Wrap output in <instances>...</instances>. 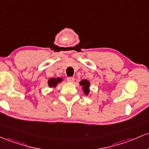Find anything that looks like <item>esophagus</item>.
Returning a JSON list of instances; mask_svg holds the SVG:
<instances>
[{
    "instance_id": "obj_1",
    "label": "esophagus",
    "mask_w": 149,
    "mask_h": 149,
    "mask_svg": "<svg viewBox=\"0 0 149 149\" xmlns=\"http://www.w3.org/2000/svg\"><path fill=\"white\" fill-rule=\"evenodd\" d=\"M67 80H68V82H73L74 81V78L73 77H70L67 78Z\"/></svg>"
}]
</instances>
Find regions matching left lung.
Listing matches in <instances>:
<instances>
[{"instance_id":"obj_1","label":"left lung","mask_w":149,"mask_h":149,"mask_svg":"<svg viewBox=\"0 0 149 149\" xmlns=\"http://www.w3.org/2000/svg\"><path fill=\"white\" fill-rule=\"evenodd\" d=\"M79 84L81 86H82V88L84 89V93L86 95H88V93H89V89H88V88H89V85H90L89 81H88V80H81Z\"/></svg>"}]
</instances>
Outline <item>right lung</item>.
<instances>
[{
    "label": "right lung",
    "mask_w": 149,
    "mask_h": 149,
    "mask_svg": "<svg viewBox=\"0 0 149 149\" xmlns=\"http://www.w3.org/2000/svg\"><path fill=\"white\" fill-rule=\"evenodd\" d=\"M62 81V78H51L48 80V85L50 87H56L58 83L61 82Z\"/></svg>",
    "instance_id": "add662e5"
}]
</instances>
